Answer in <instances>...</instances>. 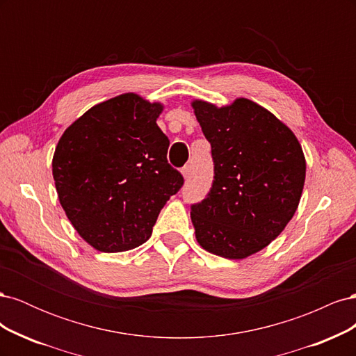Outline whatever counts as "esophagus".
Returning <instances> with one entry per match:
<instances>
[{
  "instance_id": "obj_1",
  "label": "esophagus",
  "mask_w": 356,
  "mask_h": 356,
  "mask_svg": "<svg viewBox=\"0 0 356 356\" xmlns=\"http://www.w3.org/2000/svg\"><path fill=\"white\" fill-rule=\"evenodd\" d=\"M181 174L184 177V179H187L190 177V166H184L181 169Z\"/></svg>"
}]
</instances>
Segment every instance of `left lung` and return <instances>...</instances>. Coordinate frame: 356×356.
I'll return each instance as SVG.
<instances>
[{
    "instance_id": "1",
    "label": "left lung",
    "mask_w": 356,
    "mask_h": 356,
    "mask_svg": "<svg viewBox=\"0 0 356 356\" xmlns=\"http://www.w3.org/2000/svg\"><path fill=\"white\" fill-rule=\"evenodd\" d=\"M211 143L213 182L208 197L191 207L196 241L204 251L242 260L261 251L294 217L306 179L297 136L257 102L191 101Z\"/></svg>"
}]
</instances>
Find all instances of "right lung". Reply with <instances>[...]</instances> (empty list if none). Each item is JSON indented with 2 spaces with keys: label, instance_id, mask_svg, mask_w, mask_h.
I'll list each match as a JSON object with an SVG mask.
<instances>
[{
  "label": "right lung",
  "instance_id": "right-lung-1",
  "mask_svg": "<svg viewBox=\"0 0 356 356\" xmlns=\"http://www.w3.org/2000/svg\"><path fill=\"white\" fill-rule=\"evenodd\" d=\"M163 104L123 93L96 104L62 134L51 160L58 197L72 227L96 251L123 252L152 236L181 188L157 126Z\"/></svg>",
  "mask_w": 356,
  "mask_h": 356
}]
</instances>
